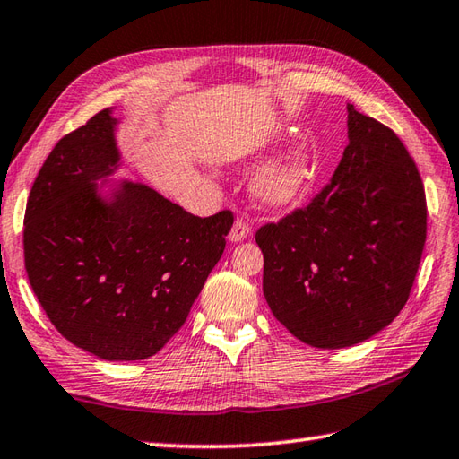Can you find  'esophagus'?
<instances>
[{
  "mask_svg": "<svg viewBox=\"0 0 459 459\" xmlns=\"http://www.w3.org/2000/svg\"><path fill=\"white\" fill-rule=\"evenodd\" d=\"M248 235H250V224H248V221L238 217V219L235 221V224H232V229H230V232H229V238H230L232 242H240V240H245Z\"/></svg>",
  "mask_w": 459,
  "mask_h": 459,
  "instance_id": "34e87169",
  "label": "esophagus"
}]
</instances>
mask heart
Instances as JSON below:
<instances>
[{"mask_svg": "<svg viewBox=\"0 0 459 459\" xmlns=\"http://www.w3.org/2000/svg\"><path fill=\"white\" fill-rule=\"evenodd\" d=\"M312 175L310 152L307 149H294L260 173L255 183V193L268 206H284L299 199Z\"/></svg>", "mask_w": 459, "mask_h": 459, "instance_id": "1", "label": "heart"}]
</instances>
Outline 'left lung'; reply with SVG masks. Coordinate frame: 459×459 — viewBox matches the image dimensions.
I'll return each mask as SVG.
<instances>
[{"label": "left lung", "mask_w": 459, "mask_h": 459, "mask_svg": "<svg viewBox=\"0 0 459 459\" xmlns=\"http://www.w3.org/2000/svg\"><path fill=\"white\" fill-rule=\"evenodd\" d=\"M426 193L390 127L348 105V145L304 209L256 230L264 299L314 348L372 338L408 302L426 245Z\"/></svg>", "instance_id": "left-lung-1"}]
</instances>
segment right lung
I'll return each instance as SVG.
<instances>
[{"label": "right lung", "instance_id": "add662e5", "mask_svg": "<svg viewBox=\"0 0 459 459\" xmlns=\"http://www.w3.org/2000/svg\"><path fill=\"white\" fill-rule=\"evenodd\" d=\"M115 125L103 109L53 147L27 199L23 255L59 334L129 362L157 354L185 325L235 217H195L129 181L103 199L95 183L119 163Z\"/></svg>", "mask_w": 459, "mask_h": 459}]
</instances>
